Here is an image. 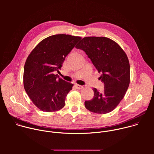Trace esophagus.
<instances>
[{
  "label": "esophagus",
  "mask_w": 154,
  "mask_h": 154,
  "mask_svg": "<svg viewBox=\"0 0 154 154\" xmlns=\"http://www.w3.org/2000/svg\"><path fill=\"white\" fill-rule=\"evenodd\" d=\"M75 86L77 88V89H82V88H83V86L78 85V84H75Z\"/></svg>",
  "instance_id": "obj_1"
}]
</instances>
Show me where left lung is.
Instances as JSON below:
<instances>
[{
    "instance_id": "left-lung-1",
    "label": "left lung",
    "mask_w": 154,
    "mask_h": 154,
    "mask_svg": "<svg viewBox=\"0 0 154 154\" xmlns=\"http://www.w3.org/2000/svg\"><path fill=\"white\" fill-rule=\"evenodd\" d=\"M75 48L85 52L102 72L100 79L104 83L102 93L93 88L94 97L85 102L86 108L98 114L111 112L124 98L130 83V64L125 52L117 42L102 36L85 37Z\"/></svg>"
}]
</instances>
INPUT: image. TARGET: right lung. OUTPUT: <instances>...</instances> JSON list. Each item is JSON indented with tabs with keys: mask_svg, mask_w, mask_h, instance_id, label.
Returning <instances> with one entry per match:
<instances>
[{
	"mask_svg": "<svg viewBox=\"0 0 154 154\" xmlns=\"http://www.w3.org/2000/svg\"><path fill=\"white\" fill-rule=\"evenodd\" d=\"M81 39L70 35H52L39 42L28 56L24 65V87L40 110L53 112L64 107L74 84L59 78L54 72L59 71L66 57Z\"/></svg>",
	"mask_w": 154,
	"mask_h": 154,
	"instance_id": "add662e5",
	"label": "right lung"
}]
</instances>
